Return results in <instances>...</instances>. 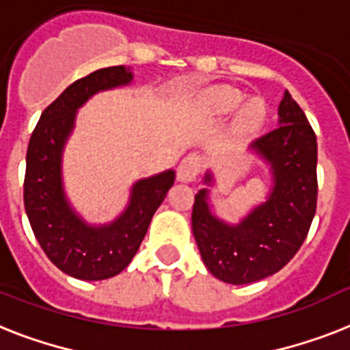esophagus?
Here are the masks:
<instances>
[{"mask_svg":"<svg viewBox=\"0 0 350 350\" xmlns=\"http://www.w3.org/2000/svg\"><path fill=\"white\" fill-rule=\"evenodd\" d=\"M201 167H203V160L200 156L189 154L181 160L180 167H178V178L181 181H194L196 176L201 172Z\"/></svg>","mask_w":350,"mask_h":350,"instance_id":"1","label":"esophagus"}]
</instances>
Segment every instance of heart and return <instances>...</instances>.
<instances>
[{"label": "heart", "instance_id": "obj_1", "mask_svg": "<svg viewBox=\"0 0 350 350\" xmlns=\"http://www.w3.org/2000/svg\"><path fill=\"white\" fill-rule=\"evenodd\" d=\"M241 102H243V93L234 90V88H219V90L214 92V104L219 111L235 109ZM264 118H266V106L258 98L246 102L243 109H241L239 122L244 129H258V127L262 126Z\"/></svg>", "mask_w": 350, "mask_h": 350}]
</instances>
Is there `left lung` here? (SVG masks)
<instances>
[{
    "instance_id": "8db88e82",
    "label": "left lung",
    "mask_w": 350,
    "mask_h": 350,
    "mask_svg": "<svg viewBox=\"0 0 350 350\" xmlns=\"http://www.w3.org/2000/svg\"><path fill=\"white\" fill-rule=\"evenodd\" d=\"M271 169V192L239 224L217 219L208 190L196 194L192 232L204 266L228 284H250L277 273L308 237L317 212V135L289 92L278 106V126L252 144ZM204 183H212L206 172Z\"/></svg>"
}]
</instances>
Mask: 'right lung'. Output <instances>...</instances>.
Returning a JSON list of instances; mask_svg holds the SVG:
<instances>
[{"instance_id": "obj_1", "label": "right lung", "mask_w": 350, "mask_h": 350, "mask_svg": "<svg viewBox=\"0 0 350 350\" xmlns=\"http://www.w3.org/2000/svg\"><path fill=\"white\" fill-rule=\"evenodd\" d=\"M131 81L133 73L126 66L102 68L75 81L42 111L28 144L23 200L33 235L57 268L81 280H104L127 268L174 183V170L136 181L124 214L104 226L84 223L64 196L62 149L75 126L77 109L96 92Z\"/></svg>"}]
</instances>
